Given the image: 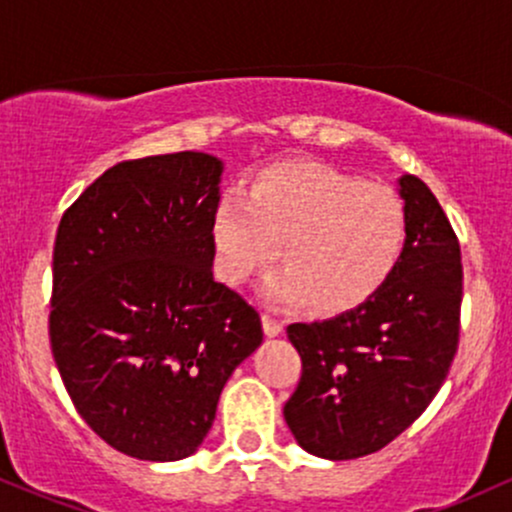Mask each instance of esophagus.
<instances>
[{
  "instance_id": "obj_1",
  "label": "esophagus",
  "mask_w": 512,
  "mask_h": 512,
  "mask_svg": "<svg viewBox=\"0 0 512 512\" xmlns=\"http://www.w3.org/2000/svg\"><path fill=\"white\" fill-rule=\"evenodd\" d=\"M262 327L267 337H279V334L284 332V322L274 320L272 315H262Z\"/></svg>"
}]
</instances>
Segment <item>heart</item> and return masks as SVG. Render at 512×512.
<instances>
[{"label":"heart","mask_w":512,"mask_h":512,"mask_svg":"<svg viewBox=\"0 0 512 512\" xmlns=\"http://www.w3.org/2000/svg\"><path fill=\"white\" fill-rule=\"evenodd\" d=\"M407 209L390 187L320 163L262 170L211 214L214 272L240 289L279 255L264 279L276 308L313 303L325 315L358 308L387 284L407 245Z\"/></svg>","instance_id":"1"}]
</instances>
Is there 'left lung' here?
<instances>
[{"instance_id":"obj_1","label":"left lung","mask_w":512,"mask_h":512,"mask_svg":"<svg viewBox=\"0 0 512 512\" xmlns=\"http://www.w3.org/2000/svg\"><path fill=\"white\" fill-rule=\"evenodd\" d=\"M407 245L387 284L349 313L289 325L301 383L284 419L305 452L354 460L392 443L448 378L460 337V243L438 199L399 175Z\"/></svg>"}]
</instances>
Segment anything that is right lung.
<instances>
[{"mask_svg":"<svg viewBox=\"0 0 512 512\" xmlns=\"http://www.w3.org/2000/svg\"><path fill=\"white\" fill-rule=\"evenodd\" d=\"M221 175L202 151L117 163L57 228L52 356L81 419L137 460L190 457L262 344L260 313L214 279Z\"/></svg>","mask_w":512,"mask_h":512,"instance_id":"1","label":"right lung"}]
</instances>
